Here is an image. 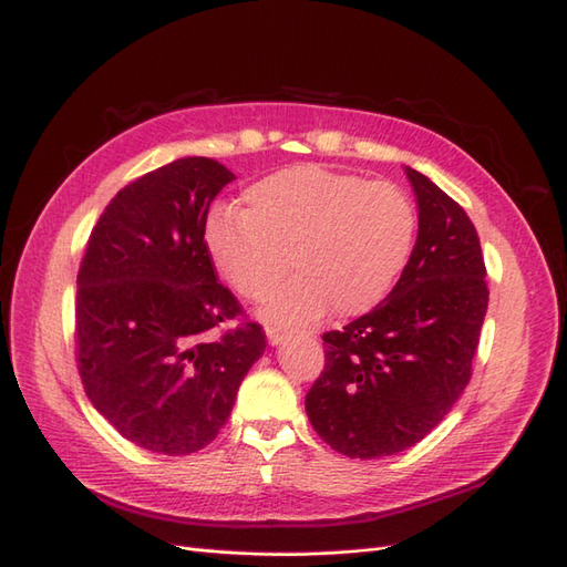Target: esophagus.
<instances>
[{
	"label": "esophagus",
	"mask_w": 567,
	"mask_h": 567,
	"mask_svg": "<svg viewBox=\"0 0 567 567\" xmlns=\"http://www.w3.org/2000/svg\"><path fill=\"white\" fill-rule=\"evenodd\" d=\"M268 334V342L275 347V344H282V339H287V332L282 328H275V326H268L266 330Z\"/></svg>",
	"instance_id": "esophagus-1"
}]
</instances>
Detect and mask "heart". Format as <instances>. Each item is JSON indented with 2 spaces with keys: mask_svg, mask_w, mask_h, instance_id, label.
Masks as SVG:
<instances>
[{
  "mask_svg": "<svg viewBox=\"0 0 567 567\" xmlns=\"http://www.w3.org/2000/svg\"><path fill=\"white\" fill-rule=\"evenodd\" d=\"M247 212L216 206L204 245L220 278L249 301L266 299L289 272L266 316L311 322L330 306L361 316L392 292L415 239V208L392 183L320 166L270 173L245 192Z\"/></svg>",
  "mask_w": 567,
  "mask_h": 567,
  "instance_id": "1",
  "label": "heart"
}]
</instances>
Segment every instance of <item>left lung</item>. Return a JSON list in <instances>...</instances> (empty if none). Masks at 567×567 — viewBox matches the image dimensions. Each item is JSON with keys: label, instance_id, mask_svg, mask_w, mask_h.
Instances as JSON below:
<instances>
[{"label": "left lung", "instance_id": "1", "mask_svg": "<svg viewBox=\"0 0 567 567\" xmlns=\"http://www.w3.org/2000/svg\"><path fill=\"white\" fill-rule=\"evenodd\" d=\"M417 239L392 295L322 334L326 365L306 394L320 440L349 458L406 451L442 423L473 375L487 313V268L473 220L406 168Z\"/></svg>", "mask_w": 567, "mask_h": 567}]
</instances>
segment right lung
I'll use <instances>...</instances> for the list:
<instances>
[{
	"instance_id": "1",
	"label": "right lung",
	"mask_w": 567,
	"mask_h": 567,
	"mask_svg": "<svg viewBox=\"0 0 567 567\" xmlns=\"http://www.w3.org/2000/svg\"><path fill=\"white\" fill-rule=\"evenodd\" d=\"M233 177L206 156L137 177L109 202L80 261L73 339L85 394L154 454L189 456L214 442L266 349L204 245L208 206ZM228 319L240 326L214 336Z\"/></svg>"
}]
</instances>
